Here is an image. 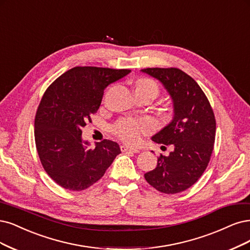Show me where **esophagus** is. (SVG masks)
I'll return each mask as SVG.
<instances>
[{
	"label": "esophagus",
	"mask_w": 250,
	"mask_h": 250,
	"mask_svg": "<svg viewBox=\"0 0 250 250\" xmlns=\"http://www.w3.org/2000/svg\"><path fill=\"white\" fill-rule=\"evenodd\" d=\"M121 151H122V152L130 151V152H133V153H139V152H140L139 149L130 147V146H127V145H122V146H121Z\"/></svg>",
	"instance_id": "obj_1"
}]
</instances>
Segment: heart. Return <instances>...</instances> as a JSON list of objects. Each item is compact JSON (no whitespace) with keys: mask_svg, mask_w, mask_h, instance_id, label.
<instances>
[{"mask_svg":"<svg viewBox=\"0 0 250 250\" xmlns=\"http://www.w3.org/2000/svg\"><path fill=\"white\" fill-rule=\"evenodd\" d=\"M135 89H142L150 92L154 98L158 95L159 88L157 83L152 80L143 79L136 83ZM151 123L148 120H133V119H123L119 121L115 130L120 139L129 143H136L141 139L142 133H147L151 130Z\"/></svg>","mask_w":250,"mask_h":250,"instance_id":"b5f03b06","label":"heart"}]
</instances>
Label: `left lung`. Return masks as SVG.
<instances>
[{"label": "left lung", "instance_id": "left-lung-1", "mask_svg": "<svg viewBox=\"0 0 250 250\" xmlns=\"http://www.w3.org/2000/svg\"><path fill=\"white\" fill-rule=\"evenodd\" d=\"M141 71L162 83L174 107L171 121L152 136L155 143L173 150L167 156L160 155L157 167L146 173L145 179L163 193L184 191L208 167L216 130L214 113L200 85L182 70L147 68Z\"/></svg>", "mask_w": 250, "mask_h": 250}]
</instances>
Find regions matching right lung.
<instances>
[{
  "label": "right lung",
  "mask_w": 250,
  "mask_h": 250,
  "mask_svg": "<svg viewBox=\"0 0 250 250\" xmlns=\"http://www.w3.org/2000/svg\"><path fill=\"white\" fill-rule=\"evenodd\" d=\"M130 72L74 67L45 91L35 118V143L43 168L58 185L73 191L87 189L103 177L121 153L119 145L109 140L89 149L82 128L98 110L107 85Z\"/></svg>",
  "instance_id": "right-lung-1"
}]
</instances>
